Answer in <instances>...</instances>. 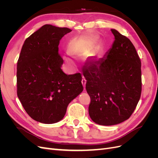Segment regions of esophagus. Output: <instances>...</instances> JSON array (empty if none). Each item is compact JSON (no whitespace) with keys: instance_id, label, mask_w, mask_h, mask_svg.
Wrapping results in <instances>:
<instances>
[{"instance_id":"1","label":"esophagus","mask_w":158,"mask_h":158,"mask_svg":"<svg viewBox=\"0 0 158 158\" xmlns=\"http://www.w3.org/2000/svg\"><path fill=\"white\" fill-rule=\"evenodd\" d=\"M85 83H86V80L85 79V78H84V77H82V84H83V86H84V89L85 88Z\"/></svg>"}]
</instances>
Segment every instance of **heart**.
Segmentation results:
<instances>
[{
    "label": "heart",
    "mask_w": 158,
    "mask_h": 158,
    "mask_svg": "<svg viewBox=\"0 0 158 158\" xmlns=\"http://www.w3.org/2000/svg\"><path fill=\"white\" fill-rule=\"evenodd\" d=\"M88 48V41L83 38L78 37L72 40L69 44V51L74 55H79L86 51ZM70 53L64 56V59L69 64L73 63V60L71 58Z\"/></svg>",
    "instance_id": "1"
}]
</instances>
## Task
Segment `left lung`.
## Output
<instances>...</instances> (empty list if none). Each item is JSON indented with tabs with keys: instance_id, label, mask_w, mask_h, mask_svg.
Here are the masks:
<instances>
[{
	"instance_id": "left-lung-1",
	"label": "left lung",
	"mask_w": 158,
	"mask_h": 158,
	"mask_svg": "<svg viewBox=\"0 0 158 158\" xmlns=\"http://www.w3.org/2000/svg\"><path fill=\"white\" fill-rule=\"evenodd\" d=\"M111 31L114 36L111 48L83 72L90 97L89 117L104 126L127 120L136 109L142 92L141 60L135 46L118 31Z\"/></svg>"
}]
</instances>
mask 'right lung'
Segmentation results:
<instances>
[{"label":"right lung","instance_id":"obj_1","mask_svg":"<svg viewBox=\"0 0 158 158\" xmlns=\"http://www.w3.org/2000/svg\"><path fill=\"white\" fill-rule=\"evenodd\" d=\"M72 30L49 24L25 40L17 63V95L31 118L45 124L63 119L69 103L83 91L80 73L61 69L60 40Z\"/></svg>","mask_w":158,"mask_h":158}]
</instances>
